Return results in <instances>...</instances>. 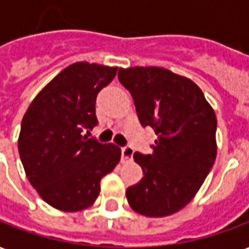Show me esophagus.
I'll list each match as a JSON object with an SVG mask.
<instances>
[{
    "label": "esophagus",
    "instance_id": "esophagus-1",
    "mask_svg": "<svg viewBox=\"0 0 249 249\" xmlns=\"http://www.w3.org/2000/svg\"><path fill=\"white\" fill-rule=\"evenodd\" d=\"M132 157H133V149L130 148V146L121 148V161L128 162L132 160Z\"/></svg>",
    "mask_w": 249,
    "mask_h": 249
}]
</instances>
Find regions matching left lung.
<instances>
[{"label":"left lung","mask_w":249,"mask_h":249,"mask_svg":"<svg viewBox=\"0 0 249 249\" xmlns=\"http://www.w3.org/2000/svg\"><path fill=\"white\" fill-rule=\"evenodd\" d=\"M140 123L158 137L152 154H133L142 179L128 187L136 213L161 218L179 211L198 193L216 158V116L193 80L162 67L120 68Z\"/></svg>","instance_id":"8db88e82"}]
</instances>
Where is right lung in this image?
<instances>
[{"label": "right lung", "instance_id": "add662e5", "mask_svg": "<svg viewBox=\"0 0 249 249\" xmlns=\"http://www.w3.org/2000/svg\"><path fill=\"white\" fill-rule=\"evenodd\" d=\"M117 67L78 62L55 76L22 119L18 152L31 186L54 209L75 213L95 203L101 178L121 158L115 143H100L84 130L97 125L96 96Z\"/></svg>", "mask_w": 249, "mask_h": 249}]
</instances>
